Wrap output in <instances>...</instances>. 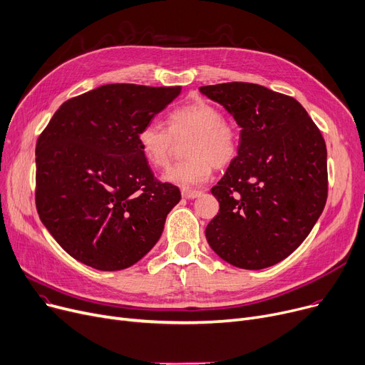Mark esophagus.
Here are the masks:
<instances>
[{
    "mask_svg": "<svg viewBox=\"0 0 365 365\" xmlns=\"http://www.w3.org/2000/svg\"><path fill=\"white\" fill-rule=\"evenodd\" d=\"M181 195L184 199H197L202 196V191L200 190H188V188H184L181 191Z\"/></svg>",
    "mask_w": 365,
    "mask_h": 365,
    "instance_id": "1",
    "label": "esophagus"
}]
</instances>
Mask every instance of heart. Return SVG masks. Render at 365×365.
<instances>
[{"mask_svg":"<svg viewBox=\"0 0 365 365\" xmlns=\"http://www.w3.org/2000/svg\"><path fill=\"white\" fill-rule=\"evenodd\" d=\"M168 128L150 122L137 133V143L144 160L153 168H166L174 152L175 140L190 137L184 147L185 160L169 168L163 178L181 187L206 182L212 168H225L237 158L240 135L237 128L224 120L217 106L195 100L170 110Z\"/></svg>","mask_w":365,"mask_h":365,"instance_id":"heart-1","label":"heart"}]
</instances>
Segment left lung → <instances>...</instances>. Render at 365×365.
I'll use <instances>...</instances> for the list:
<instances>
[{
  "label": "left lung",
  "instance_id": "left-lung-1",
  "mask_svg": "<svg viewBox=\"0 0 365 365\" xmlns=\"http://www.w3.org/2000/svg\"><path fill=\"white\" fill-rule=\"evenodd\" d=\"M199 90L242 128L237 158L210 190L220 212L207 243L234 267H271L301 246L326 206V141L293 97L249 82Z\"/></svg>",
  "mask_w": 365,
  "mask_h": 365
}]
</instances>
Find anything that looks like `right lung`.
Instances as JSON below:
<instances>
[{
	"instance_id": "1",
	"label": "right lung",
	"mask_w": 365,
	"mask_h": 365,
	"mask_svg": "<svg viewBox=\"0 0 365 365\" xmlns=\"http://www.w3.org/2000/svg\"><path fill=\"white\" fill-rule=\"evenodd\" d=\"M180 93L181 87L101 85L64 101L38 137V215L76 261L125 269L160 239L181 192L155 178L137 133Z\"/></svg>"
}]
</instances>
